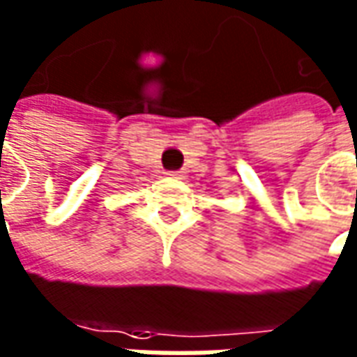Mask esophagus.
I'll list each match as a JSON object with an SVG mask.
<instances>
[{"label":"esophagus","mask_w":357,"mask_h":357,"mask_svg":"<svg viewBox=\"0 0 357 357\" xmlns=\"http://www.w3.org/2000/svg\"><path fill=\"white\" fill-rule=\"evenodd\" d=\"M169 176H172V178L181 179V178H183V172H169Z\"/></svg>","instance_id":"1"}]
</instances>
